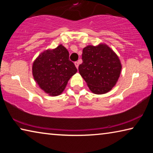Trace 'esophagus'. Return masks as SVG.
I'll list each match as a JSON object with an SVG mask.
<instances>
[{
    "label": "esophagus",
    "instance_id": "obj_1",
    "mask_svg": "<svg viewBox=\"0 0 153 153\" xmlns=\"http://www.w3.org/2000/svg\"><path fill=\"white\" fill-rule=\"evenodd\" d=\"M75 65H76V67H77V68H78V67H79V63L77 61H76L75 62Z\"/></svg>",
    "mask_w": 153,
    "mask_h": 153
}]
</instances>
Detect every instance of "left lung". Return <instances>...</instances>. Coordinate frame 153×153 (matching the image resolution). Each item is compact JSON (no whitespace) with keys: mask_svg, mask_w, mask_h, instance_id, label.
Instances as JSON below:
<instances>
[{"mask_svg":"<svg viewBox=\"0 0 153 153\" xmlns=\"http://www.w3.org/2000/svg\"><path fill=\"white\" fill-rule=\"evenodd\" d=\"M79 72L91 91L105 94L112 89L120 77L121 64L117 55L107 45L87 46L83 49Z\"/></svg>","mask_w":153,"mask_h":153,"instance_id":"obj_1","label":"left lung"}]
</instances>
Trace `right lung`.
<instances>
[{
    "label": "right lung",
    "instance_id": "add662e5",
    "mask_svg": "<svg viewBox=\"0 0 153 153\" xmlns=\"http://www.w3.org/2000/svg\"><path fill=\"white\" fill-rule=\"evenodd\" d=\"M77 71L74 63L69 60L68 51L61 45L44 51L32 65L35 81L41 89L52 96L61 94Z\"/></svg>",
    "mask_w": 153,
    "mask_h": 153
}]
</instances>
